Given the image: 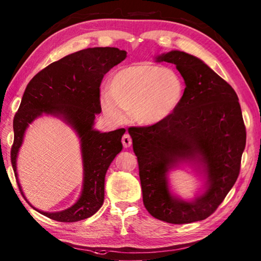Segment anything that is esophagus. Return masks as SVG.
Returning a JSON list of instances; mask_svg holds the SVG:
<instances>
[{
	"mask_svg": "<svg viewBox=\"0 0 261 261\" xmlns=\"http://www.w3.org/2000/svg\"><path fill=\"white\" fill-rule=\"evenodd\" d=\"M122 145H123L124 148H129L132 145V139L130 135L125 134L123 137H122Z\"/></svg>",
	"mask_w": 261,
	"mask_h": 261,
	"instance_id": "obj_1",
	"label": "esophagus"
}]
</instances>
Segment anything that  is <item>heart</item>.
Segmentation results:
<instances>
[{"instance_id":"heart-1","label":"heart","mask_w":261,"mask_h":261,"mask_svg":"<svg viewBox=\"0 0 261 261\" xmlns=\"http://www.w3.org/2000/svg\"><path fill=\"white\" fill-rule=\"evenodd\" d=\"M103 91L99 103L104 114L116 124L124 123L127 111L136 123L153 125L178 109L185 83L173 68L150 62L132 64L116 70Z\"/></svg>"}]
</instances>
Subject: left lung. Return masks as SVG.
<instances>
[{
	"label": "left lung",
	"mask_w": 261,
	"mask_h": 261,
	"mask_svg": "<svg viewBox=\"0 0 261 261\" xmlns=\"http://www.w3.org/2000/svg\"><path fill=\"white\" fill-rule=\"evenodd\" d=\"M157 62L176 65L186 87L168 119L127 129L139 165L143 204L164 222H196L219 207L239 176L247 138L239 98L195 56L173 50L160 55ZM180 161L199 163L208 178L207 191L191 202L169 192L167 174Z\"/></svg>",
	"instance_id": "1"
}]
</instances>
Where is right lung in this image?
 I'll list each match as a JSON object with an SVG mask.
<instances>
[{
    "label": "right lung",
    "instance_id": "right-lung-1",
    "mask_svg": "<svg viewBox=\"0 0 261 261\" xmlns=\"http://www.w3.org/2000/svg\"><path fill=\"white\" fill-rule=\"evenodd\" d=\"M126 57L118 48L95 47L70 54L39 71L27 85L13 119L14 140L11 163L16 173V157L24 132L38 116H58L77 132L83 158L82 194L73 206L60 212H43L58 222H76L95 214L104 202V180L109 166L122 150L124 129L99 132L93 129L95 114L101 113L99 86L104 75ZM19 190L22 195L20 182ZM25 198V196L23 195Z\"/></svg>",
    "mask_w": 261,
    "mask_h": 261
}]
</instances>
